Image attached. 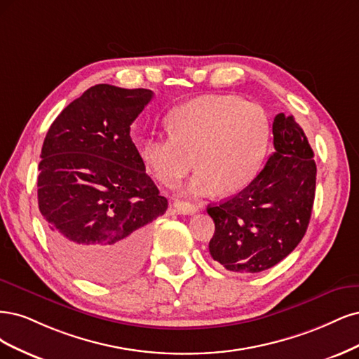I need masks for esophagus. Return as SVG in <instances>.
Wrapping results in <instances>:
<instances>
[{"label":"esophagus","mask_w":359,"mask_h":359,"mask_svg":"<svg viewBox=\"0 0 359 359\" xmlns=\"http://www.w3.org/2000/svg\"><path fill=\"white\" fill-rule=\"evenodd\" d=\"M172 207H175V212L177 215H194L198 212V207L191 204V203H187V201H177Z\"/></svg>","instance_id":"34e87169"}]
</instances>
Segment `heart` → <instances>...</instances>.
I'll list each match as a JSON object with an SVG mask.
<instances>
[{
  "mask_svg": "<svg viewBox=\"0 0 359 359\" xmlns=\"http://www.w3.org/2000/svg\"><path fill=\"white\" fill-rule=\"evenodd\" d=\"M170 135L142 146L147 170L175 188L194 168L188 192L233 195L258 176L269 152L271 125L258 102L237 95H204L182 104L167 119Z\"/></svg>",
  "mask_w": 359,
  "mask_h": 359,
  "instance_id": "1",
  "label": "heart"
}]
</instances>
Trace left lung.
<instances>
[{"label":"left lung","mask_w":359,"mask_h":359,"mask_svg":"<svg viewBox=\"0 0 359 359\" xmlns=\"http://www.w3.org/2000/svg\"><path fill=\"white\" fill-rule=\"evenodd\" d=\"M274 152L259 175L237 195L207 207L215 222L210 255L229 271L269 270L304 237L313 209L316 164L294 116L273 122Z\"/></svg>","instance_id":"1"}]
</instances>
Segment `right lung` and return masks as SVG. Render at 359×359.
<instances>
[{
    "label": "right lung",
    "instance_id": "right-lung-1",
    "mask_svg": "<svg viewBox=\"0 0 359 359\" xmlns=\"http://www.w3.org/2000/svg\"><path fill=\"white\" fill-rule=\"evenodd\" d=\"M152 98L149 89L95 85L46 134L39 209L57 258L88 280L116 283L137 273L149 224L168 207L130 135Z\"/></svg>",
    "mask_w": 359,
    "mask_h": 359
}]
</instances>
